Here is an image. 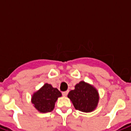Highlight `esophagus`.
<instances>
[{"label": "esophagus", "mask_w": 131, "mask_h": 131, "mask_svg": "<svg viewBox=\"0 0 131 131\" xmlns=\"http://www.w3.org/2000/svg\"><path fill=\"white\" fill-rule=\"evenodd\" d=\"M68 93H69V91H64V92H62V95L63 96L66 97L67 95H68Z\"/></svg>", "instance_id": "obj_1"}]
</instances>
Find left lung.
Listing matches in <instances>:
<instances>
[{
  "label": "left lung",
  "mask_w": 131,
  "mask_h": 131,
  "mask_svg": "<svg viewBox=\"0 0 131 131\" xmlns=\"http://www.w3.org/2000/svg\"><path fill=\"white\" fill-rule=\"evenodd\" d=\"M67 96L75 109L83 112H93L99 102V94L96 88L83 81L75 85L74 90L70 91Z\"/></svg>",
  "instance_id": "8db88e82"
}]
</instances>
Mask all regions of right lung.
Listing matches in <instances>:
<instances>
[{
  "label": "right lung",
  "instance_id": "1",
  "mask_svg": "<svg viewBox=\"0 0 131 131\" xmlns=\"http://www.w3.org/2000/svg\"><path fill=\"white\" fill-rule=\"evenodd\" d=\"M61 96L62 93L57 88H53L50 84L46 83L33 94L31 102L35 108L40 113L50 112L54 109L57 98Z\"/></svg>",
  "mask_w": 131,
  "mask_h": 131
}]
</instances>
